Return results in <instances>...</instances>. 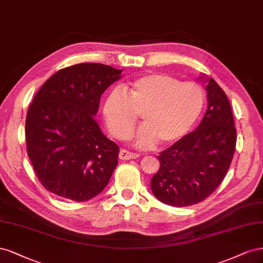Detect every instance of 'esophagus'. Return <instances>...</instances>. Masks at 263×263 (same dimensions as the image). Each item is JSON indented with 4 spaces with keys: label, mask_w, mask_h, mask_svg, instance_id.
Listing matches in <instances>:
<instances>
[{
    "label": "esophagus",
    "mask_w": 263,
    "mask_h": 263,
    "mask_svg": "<svg viewBox=\"0 0 263 263\" xmlns=\"http://www.w3.org/2000/svg\"><path fill=\"white\" fill-rule=\"evenodd\" d=\"M140 155L135 154V153H131V152L126 151V149H120L119 153V158L126 160V159H133V158H138Z\"/></svg>",
    "instance_id": "1"
}]
</instances>
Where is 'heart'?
Returning <instances> with one entry per match:
<instances>
[{
  "label": "heart",
  "mask_w": 263,
  "mask_h": 263,
  "mask_svg": "<svg viewBox=\"0 0 263 263\" xmlns=\"http://www.w3.org/2000/svg\"><path fill=\"white\" fill-rule=\"evenodd\" d=\"M203 106L204 92L198 84L154 73L130 82L126 94L120 88L110 91L103 116L110 133L124 140L142 115L144 125L134 133L133 142L151 148L158 142L169 146L182 140L199 120Z\"/></svg>",
  "instance_id": "heart-1"
}]
</instances>
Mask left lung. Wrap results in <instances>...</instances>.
Wrapping results in <instances>:
<instances>
[{
	"mask_svg": "<svg viewBox=\"0 0 263 263\" xmlns=\"http://www.w3.org/2000/svg\"><path fill=\"white\" fill-rule=\"evenodd\" d=\"M206 82L208 109L198 128L159 154V171L151 180L154 196L165 204L188 206L206 199L225 178L236 147L230 100L212 79Z\"/></svg>",
	"mask_w": 263,
	"mask_h": 263,
	"instance_id": "obj_1",
	"label": "left lung"
}]
</instances>
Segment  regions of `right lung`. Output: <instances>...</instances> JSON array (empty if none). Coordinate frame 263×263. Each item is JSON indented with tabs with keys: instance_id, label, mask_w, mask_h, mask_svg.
Instances as JSON below:
<instances>
[{
	"instance_id": "right-lung-1",
	"label": "right lung",
	"mask_w": 263,
	"mask_h": 263,
	"mask_svg": "<svg viewBox=\"0 0 263 263\" xmlns=\"http://www.w3.org/2000/svg\"><path fill=\"white\" fill-rule=\"evenodd\" d=\"M121 73L100 63L75 64L53 74L33 97L25 123L27 153L39 181L55 196L87 201L108 184L119 147L94 117Z\"/></svg>"
}]
</instances>
